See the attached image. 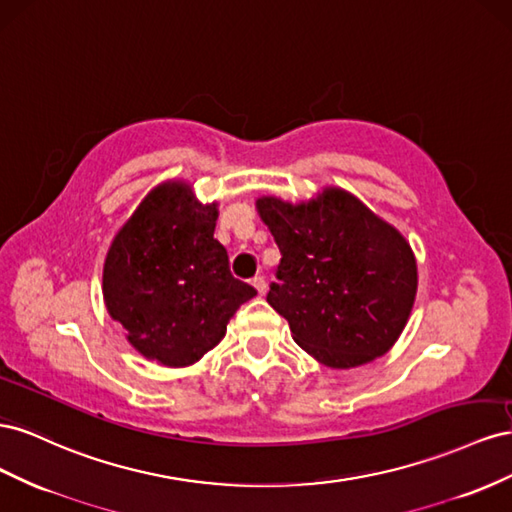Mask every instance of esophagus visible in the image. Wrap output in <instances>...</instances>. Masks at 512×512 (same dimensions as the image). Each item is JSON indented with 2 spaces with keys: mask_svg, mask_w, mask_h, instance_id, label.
<instances>
[{
  "mask_svg": "<svg viewBox=\"0 0 512 512\" xmlns=\"http://www.w3.org/2000/svg\"><path fill=\"white\" fill-rule=\"evenodd\" d=\"M253 287L257 289V294H259V296H266V291H268V283H266L264 276H255V279H253Z\"/></svg>",
  "mask_w": 512,
  "mask_h": 512,
  "instance_id": "esophagus-1",
  "label": "esophagus"
}]
</instances>
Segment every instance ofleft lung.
<instances>
[{"label":"left lung","instance_id":"1","mask_svg":"<svg viewBox=\"0 0 512 512\" xmlns=\"http://www.w3.org/2000/svg\"><path fill=\"white\" fill-rule=\"evenodd\" d=\"M279 244L268 304L294 341L330 369L367 364L399 339L412 313L418 272L412 246L343 188L311 201L257 199Z\"/></svg>","mask_w":512,"mask_h":512}]
</instances>
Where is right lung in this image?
Here are the masks:
<instances>
[{
    "label": "right lung",
    "mask_w": 512,
    "mask_h": 512,
    "mask_svg": "<svg viewBox=\"0 0 512 512\" xmlns=\"http://www.w3.org/2000/svg\"><path fill=\"white\" fill-rule=\"evenodd\" d=\"M216 203H199L186 182H165L145 197L113 238L102 270L109 315L141 356L188 367L221 343L255 287L233 279L214 238Z\"/></svg>",
    "instance_id": "1"
}]
</instances>
